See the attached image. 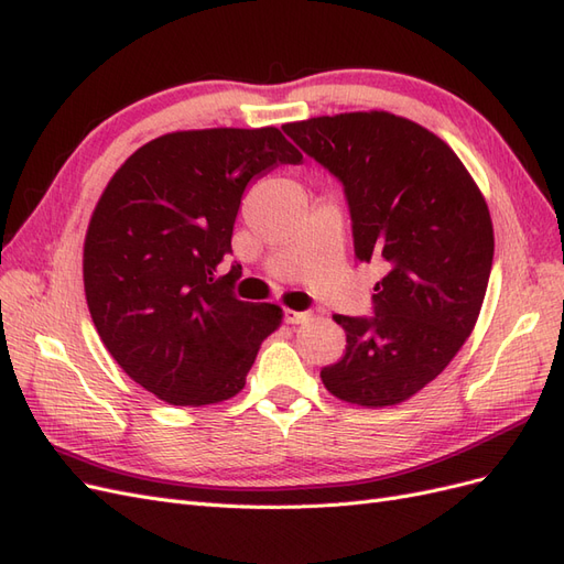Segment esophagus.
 I'll return each instance as SVG.
<instances>
[{
  "mask_svg": "<svg viewBox=\"0 0 564 564\" xmlns=\"http://www.w3.org/2000/svg\"><path fill=\"white\" fill-rule=\"evenodd\" d=\"M284 319L289 324H303V322L311 319V315L308 313H301V311H284Z\"/></svg>",
  "mask_w": 564,
  "mask_h": 564,
  "instance_id": "obj_1",
  "label": "esophagus"
}]
</instances>
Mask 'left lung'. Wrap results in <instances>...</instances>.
Returning <instances> with one entry per match:
<instances>
[{
  "mask_svg": "<svg viewBox=\"0 0 564 564\" xmlns=\"http://www.w3.org/2000/svg\"><path fill=\"white\" fill-rule=\"evenodd\" d=\"M344 183L355 256L381 259L373 317L334 315L346 355L319 371L338 400L392 406L442 373L480 315L494 228L456 152L386 110L311 117L282 127Z\"/></svg>",
  "mask_w": 564,
  "mask_h": 564,
  "instance_id": "obj_1",
  "label": "left lung"
}]
</instances>
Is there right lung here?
I'll use <instances>...</instances> for the list:
<instances>
[{
    "label": "right lung",
    "instance_id": "1",
    "mask_svg": "<svg viewBox=\"0 0 564 564\" xmlns=\"http://www.w3.org/2000/svg\"><path fill=\"white\" fill-rule=\"evenodd\" d=\"M301 160L275 127L174 131L106 185L84 240V294L100 340L152 395L204 406L245 388L282 308L237 299L242 268L218 265L249 181Z\"/></svg>",
    "mask_w": 564,
    "mask_h": 564
}]
</instances>
